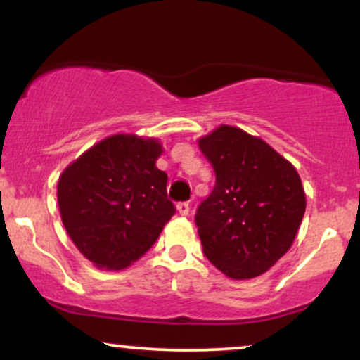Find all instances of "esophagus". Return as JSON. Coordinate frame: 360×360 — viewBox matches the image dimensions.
Instances as JSON below:
<instances>
[{
	"instance_id": "1",
	"label": "esophagus",
	"mask_w": 360,
	"mask_h": 360,
	"mask_svg": "<svg viewBox=\"0 0 360 360\" xmlns=\"http://www.w3.org/2000/svg\"><path fill=\"white\" fill-rule=\"evenodd\" d=\"M177 212H179V214H183V217H188L189 214V203H186V201H183V203H177Z\"/></svg>"
}]
</instances>
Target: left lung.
<instances>
[{
    "instance_id": "left-lung-1",
    "label": "left lung",
    "mask_w": 360,
    "mask_h": 360,
    "mask_svg": "<svg viewBox=\"0 0 360 360\" xmlns=\"http://www.w3.org/2000/svg\"><path fill=\"white\" fill-rule=\"evenodd\" d=\"M198 146L217 183L196 213L210 262L230 279L269 271L291 249L307 210L296 167L242 128L220 125Z\"/></svg>"
}]
</instances>
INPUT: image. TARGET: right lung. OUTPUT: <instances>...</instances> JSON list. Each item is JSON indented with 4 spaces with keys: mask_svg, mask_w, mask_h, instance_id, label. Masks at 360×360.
I'll use <instances>...</instances> for the list:
<instances>
[{
    "mask_svg": "<svg viewBox=\"0 0 360 360\" xmlns=\"http://www.w3.org/2000/svg\"><path fill=\"white\" fill-rule=\"evenodd\" d=\"M154 137L115 134L62 171L57 201L76 249L98 269L122 271L154 245L174 214Z\"/></svg>",
    "mask_w": 360,
    "mask_h": 360,
    "instance_id": "1",
    "label": "right lung"
}]
</instances>
